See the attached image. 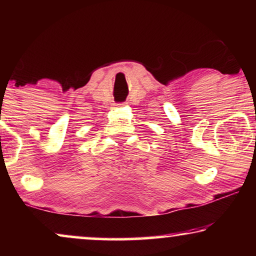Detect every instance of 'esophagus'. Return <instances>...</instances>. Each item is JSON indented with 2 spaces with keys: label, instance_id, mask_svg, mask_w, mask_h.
Wrapping results in <instances>:
<instances>
[{
  "label": "esophagus",
  "instance_id": "obj_1",
  "mask_svg": "<svg viewBox=\"0 0 256 256\" xmlns=\"http://www.w3.org/2000/svg\"><path fill=\"white\" fill-rule=\"evenodd\" d=\"M124 104H118V106H120V107H121V106H124Z\"/></svg>",
  "mask_w": 256,
  "mask_h": 256
}]
</instances>
